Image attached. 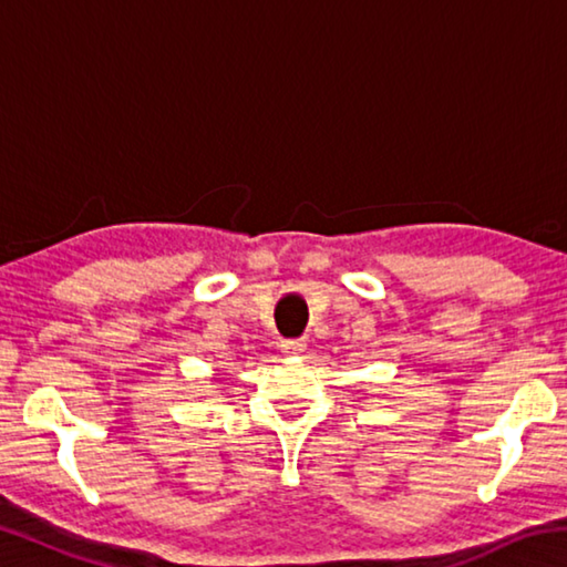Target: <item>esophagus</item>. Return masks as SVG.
I'll return each instance as SVG.
<instances>
[{
	"mask_svg": "<svg viewBox=\"0 0 567 567\" xmlns=\"http://www.w3.org/2000/svg\"><path fill=\"white\" fill-rule=\"evenodd\" d=\"M280 350L285 358H297V354H302L307 350V344H305V340H285L280 344Z\"/></svg>",
	"mask_w": 567,
	"mask_h": 567,
	"instance_id": "obj_1",
	"label": "esophagus"
}]
</instances>
